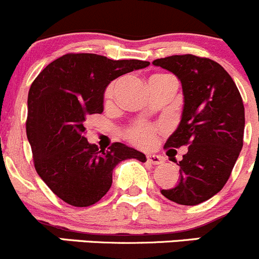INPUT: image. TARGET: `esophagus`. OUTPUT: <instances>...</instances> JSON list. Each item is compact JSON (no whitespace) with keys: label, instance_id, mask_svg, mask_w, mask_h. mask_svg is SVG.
<instances>
[{"label":"esophagus","instance_id":"34e87169","mask_svg":"<svg viewBox=\"0 0 259 259\" xmlns=\"http://www.w3.org/2000/svg\"><path fill=\"white\" fill-rule=\"evenodd\" d=\"M146 160H148V163L153 164V165H158V164L163 163V158L156 155V154H148L146 155Z\"/></svg>","mask_w":259,"mask_h":259}]
</instances>
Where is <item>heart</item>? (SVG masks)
<instances>
[{
	"mask_svg": "<svg viewBox=\"0 0 259 259\" xmlns=\"http://www.w3.org/2000/svg\"><path fill=\"white\" fill-rule=\"evenodd\" d=\"M114 89L115 83H110L105 91V99L110 100L114 95ZM155 133L156 127L153 126L151 124L148 122L139 121L137 124L133 125L129 130L126 132V138L135 145L139 146H149L155 142Z\"/></svg>",
	"mask_w": 259,
	"mask_h": 259,
	"instance_id": "b5f03b06",
	"label": "heart"
}]
</instances>
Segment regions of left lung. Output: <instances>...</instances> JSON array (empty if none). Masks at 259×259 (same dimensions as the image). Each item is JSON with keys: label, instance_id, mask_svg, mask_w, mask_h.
<instances>
[{"label": "left lung", "instance_id": "obj_1", "mask_svg": "<svg viewBox=\"0 0 259 259\" xmlns=\"http://www.w3.org/2000/svg\"><path fill=\"white\" fill-rule=\"evenodd\" d=\"M153 65L182 82V120L164 148L188 145L179 161L180 180L161 194L182 205H197L221 192L243 146L244 106L231 75L213 60L194 55L156 59Z\"/></svg>", "mask_w": 259, "mask_h": 259}]
</instances>
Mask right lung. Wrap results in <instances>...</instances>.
<instances>
[{"label":"right lung","instance_id":"right-lung-1","mask_svg":"<svg viewBox=\"0 0 259 259\" xmlns=\"http://www.w3.org/2000/svg\"><path fill=\"white\" fill-rule=\"evenodd\" d=\"M149 64L96 54H66L33 80L26 121L33 164L46 185L67 204H95L110 189L113 170L120 161L146 160L144 154L122 143L99 150L85 138V119L103 113L104 93L111 81Z\"/></svg>","mask_w":259,"mask_h":259}]
</instances>
